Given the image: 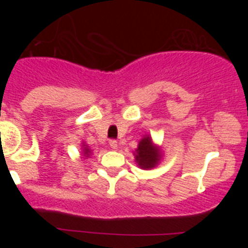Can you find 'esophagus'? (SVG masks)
<instances>
[{"mask_svg":"<svg viewBox=\"0 0 248 248\" xmlns=\"http://www.w3.org/2000/svg\"><path fill=\"white\" fill-rule=\"evenodd\" d=\"M109 145H110L111 149H118V141L117 140H110V141H109Z\"/></svg>","mask_w":248,"mask_h":248,"instance_id":"34e87169","label":"esophagus"}]
</instances>
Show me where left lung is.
I'll return each mask as SVG.
<instances>
[{"mask_svg": "<svg viewBox=\"0 0 248 248\" xmlns=\"http://www.w3.org/2000/svg\"><path fill=\"white\" fill-rule=\"evenodd\" d=\"M135 161L141 169H153L159 164L161 159V151L153 143L149 135L144 137L138 144V149L134 151Z\"/></svg>", "mask_w": 248, "mask_h": 248, "instance_id": "left-lung-1", "label": "left lung"}]
</instances>
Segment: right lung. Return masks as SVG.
Here are the masks:
<instances>
[{"label":"right lung","instance_id":"obj_1","mask_svg":"<svg viewBox=\"0 0 248 248\" xmlns=\"http://www.w3.org/2000/svg\"><path fill=\"white\" fill-rule=\"evenodd\" d=\"M83 148H84V149H83V155H84L85 157H88L89 154H91V149L85 145V144H83Z\"/></svg>","mask_w":248,"mask_h":248}]
</instances>
